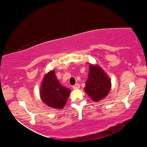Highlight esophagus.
Masks as SVG:
<instances>
[{"label": "esophagus", "mask_w": 147, "mask_h": 147, "mask_svg": "<svg viewBox=\"0 0 147 147\" xmlns=\"http://www.w3.org/2000/svg\"><path fill=\"white\" fill-rule=\"evenodd\" d=\"M79 87H80V85H79V84H76L73 86H72V88H73L74 89H78L79 88Z\"/></svg>", "instance_id": "34e87169"}]
</instances>
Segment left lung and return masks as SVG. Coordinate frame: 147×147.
<instances>
[{"label": "left lung", "mask_w": 147, "mask_h": 147, "mask_svg": "<svg viewBox=\"0 0 147 147\" xmlns=\"http://www.w3.org/2000/svg\"><path fill=\"white\" fill-rule=\"evenodd\" d=\"M111 80L104 70L97 65H90L89 75L84 88L87 95L95 102L104 98L111 88Z\"/></svg>", "instance_id": "left-lung-1"}]
</instances>
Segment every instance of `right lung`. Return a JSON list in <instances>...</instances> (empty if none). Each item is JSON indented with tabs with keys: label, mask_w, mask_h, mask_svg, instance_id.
Here are the masks:
<instances>
[{
	"label": "right lung",
	"mask_w": 147,
	"mask_h": 147,
	"mask_svg": "<svg viewBox=\"0 0 147 147\" xmlns=\"http://www.w3.org/2000/svg\"><path fill=\"white\" fill-rule=\"evenodd\" d=\"M70 93V89L61 85L57 80L55 70L45 75L40 90L41 99L45 104L54 109H62Z\"/></svg>",
	"instance_id": "1"
}]
</instances>
